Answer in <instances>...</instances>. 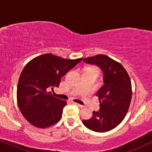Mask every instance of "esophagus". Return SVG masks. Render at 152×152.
<instances>
[{
    "label": "esophagus",
    "mask_w": 152,
    "mask_h": 152,
    "mask_svg": "<svg viewBox=\"0 0 152 152\" xmlns=\"http://www.w3.org/2000/svg\"><path fill=\"white\" fill-rule=\"evenodd\" d=\"M75 103V105H77V107H79L80 108H84V106H83V105H81V104H78V103H76V102H74Z\"/></svg>",
    "instance_id": "esophagus-1"
}]
</instances>
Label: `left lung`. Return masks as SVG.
Listing matches in <instances>:
<instances>
[{
	"mask_svg": "<svg viewBox=\"0 0 152 152\" xmlns=\"http://www.w3.org/2000/svg\"><path fill=\"white\" fill-rule=\"evenodd\" d=\"M83 61L101 68L104 84L96 94L100 103L99 111H93L91 118L82 122L94 132H109L121 123L129 108L132 97L130 77L121 64L107 55H97Z\"/></svg>",
	"mask_w": 152,
	"mask_h": 152,
	"instance_id": "obj_1",
	"label": "left lung"
}]
</instances>
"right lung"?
Returning <instances> with one entry per match:
<instances>
[{
	"label": "right lung",
	"mask_w": 152,
	"mask_h": 152,
	"mask_svg": "<svg viewBox=\"0 0 152 152\" xmlns=\"http://www.w3.org/2000/svg\"><path fill=\"white\" fill-rule=\"evenodd\" d=\"M82 60L63 59L50 53L26 64L18 80L16 96L22 115L32 125L43 129L59 121L67 103L48 91L59 87L62 77Z\"/></svg>",
	"instance_id": "right-lung-1"
}]
</instances>
